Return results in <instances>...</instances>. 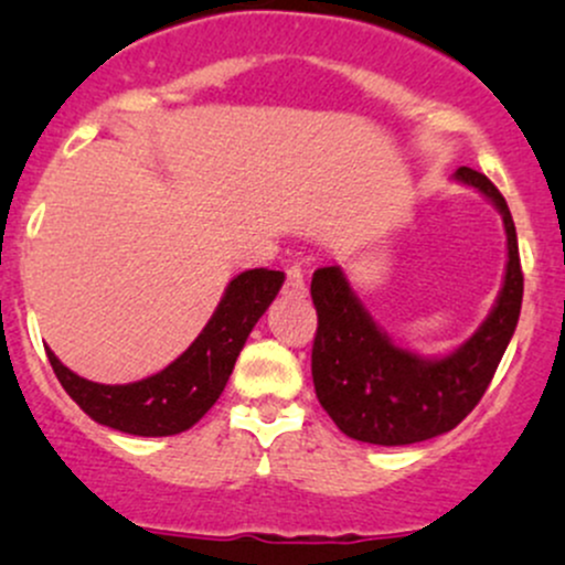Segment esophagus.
I'll list each match as a JSON object with an SVG mask.
<instances>
[{
  "instance_id": "1",
  "label": "esophagus",
  "mask_w": 565,
  "mask_h": 565,
  "mask_svg": "<svg viewBox=\"0 0 565 565\" xmlns=\"http://www.w3.org/2000/svg\"><path fill=\"white\" fill-rule=\"evenodd\" d=\"M284 291L291 297L305 295V268L300 263H291L287 268V284H284Z\"/></svg>"
}]
</instances>
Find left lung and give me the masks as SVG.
I'll return each instance as SVG.
<instances>
[{"label":"left lung","instance_id":"1","mask_svg":"<svg viewBox=\"0 0 565 565\" xmlns=\"http://www.w3.org/2000/svg\"><path fill=\"white\" fill-rule=\"evenodd\" d=\"M454 180L489 199L508 233V265L494 308L457 350L419 355L395 345L350 289L340 265L319 268L310 281L319 313L310 364L316 395L334 425L364 444L406 446L454 430L483 398L518 327L523 274L508 201L470 167H459Z\"/></svg>","mask_w":565,"mask_h":565}]
</instances>
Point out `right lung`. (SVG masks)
Listing matches in <instances>:
<instances>
[{"instance_id":"1","label":"right lung","mask_w":565,"mask_h":565,"mask_svg":"<svg viewBox=\"0 0 565 565\" xmlns=\"http://www.w3.org/2000/svg\"><path fill=\"white\" fill-rule=\"evenodd\" d=\"M281 284V270L268 268H252L231 278L212 319L185 353L146 380L127 382V385H100L63 366L50 348L47 359L63 391L97 425L114 427L129 436H178L215 406L246 337L268 305L276 300Z\"/></svg>"}]
</instances>
